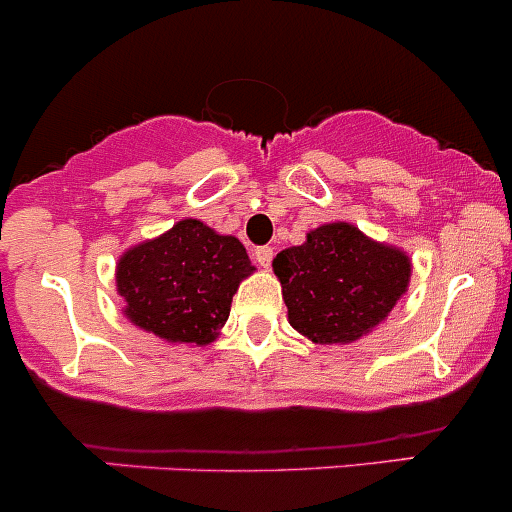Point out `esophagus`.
<instances>
[{
  "label": "esophagus",
  "mask_w": 512,
  "mask_h": 512,
  "mask_svg": "<svg viewBox=\"0 0 512 512\" xmlns=\"http://www.w3.org/2000/svg\"><path fill=\"white\" fill-rule=\"evenodd\" d=\"M271 259H274V248H271V246L253 248V261H256V264H259L261 269H269Z\"/></svg>",
  "instance_id": "esophagus-1"
}]
</instances>
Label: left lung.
<instances>
[{
  "instance_id": "1",
  "label": "left lung",
  "mask_w": 512,
  "mask_h": 512,
  "mask_svg": "<svg viewBox=\"0 0 512 512\" xmlns=\"http://www.w3.org/2000/svg\"><path fill=\"white\" fill-rule=\"evenodd\" d=\"M289 324L314 344H352L410 289L412 259L347 221L321 223L274 259Z\"/></svg>"
}]
</instances>
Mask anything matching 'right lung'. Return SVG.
<instances>
[{"label": "right lung", "mask_w": 512, "mask_h": 512, "mask_svg": "<svg viewBox=\"0 0 512 512\" xmlns=\"http://www.w3.org/2000/svg\"><path fill=\"white\" fill-rule=\"evenodd\" d=\"M256 271L236 236L180 218L160 236L125 248L115 289L130 324L168 344L206 347L231 314L233 294Z\"/></svg>", "instance_id": "right-lung-1"}]
</instances>
